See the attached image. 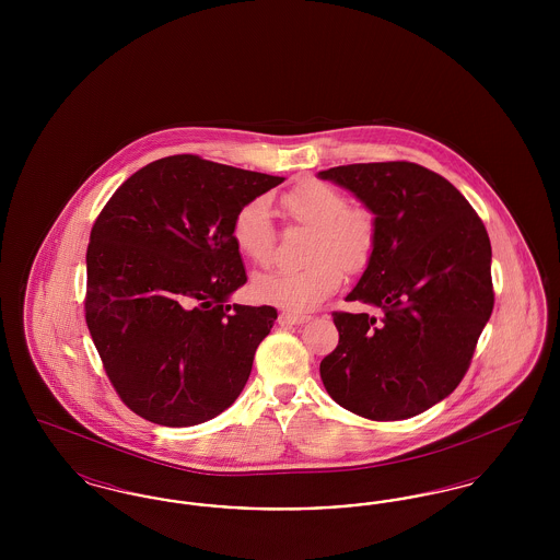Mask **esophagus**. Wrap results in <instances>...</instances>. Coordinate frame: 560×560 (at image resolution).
<instances>
[{"label": "esophagus", "instance_id": "obj_1", "mask_svg": "<svg viewBox=\"0 0 560 560\" xmlns=\"http://www.w3.org/2000/svg\"><path fill=\"white\" fill-rule=\"evenodd\" d=\"M311 319H313L311 315H298V313H281L279 315L281 325H302V323H308Z\"/></svg>", "mask_w": 560, "mask_h": 560}]
</instances>
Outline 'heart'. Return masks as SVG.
Segmentation results:
<instances>
[{
    "label": "heart",
    "mask_w": 560,
    "mask_h": 560,
    "mask_svg": "<svg viewBox=\"0 0 560 560\" xmlns=\"http://www.w3.org/2000/svg\"><path fill=\"white\" fill-rule=\"evenodd\" d=\"M285 213L313 229L302 268H272L254 279V293L260 302L285 311L315 308L331 293L338 292L348 272H359L370 265L377 224L375 215L363 208H350L347 195L331 185L311 180L283 192ZM231 237L245 258L268 265L275 252V224L265 197H254L241 206Z\"/></svg>",
    "instance_id": "obj_1"
}]
</instances>
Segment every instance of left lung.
Masks as SVG:
<instances>
[{"mask_svg":"<svg viewBox=\"0 0 560 560\" xmlns=\"http://www.w3.org/2000/svg\"><path fill=\"white\" fill-rule=\"evenodd\" d=\"M375 215L372 260L334 313L340 340L320 361L329 397L377 420H407L450 397L493 311L491 243L466 197L409 161L352 163L317 174Z\"/></svg>","mask_w":560,"mask_h":560,"instance_id":"left-lung-1","label":"left lung"}]
</instances>
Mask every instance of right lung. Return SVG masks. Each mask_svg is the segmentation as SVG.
<instances>
[{
  "label": "right lung",
  "mask_w": 560,
  "mask_h": 560,
  "mask_svg": "<svg viewBox=\"0 0 560 560\" xmlns=\"http://www.w3.org/2000/svg\"><path fill=\"white\" fill-rule=\"evenodd\" d=\"M285 178L172 155L113 192L85 254V323L110 384L160 427L208 422L240 397L272 306L229 304L247 275L231 224Z\"/></svg>",
  "instance_id": "obj_1"
}]
</instances>
